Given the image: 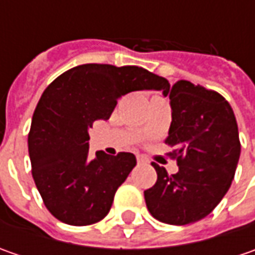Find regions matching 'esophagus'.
Masks as SVG:
<instances>
[{
  "label": "esophagus",
  "mask_w": 255,
  "mask_h": 255,
  "mask_svg": "<svg viewBox=\"0 0 255 255\" xmlns=\"http://www.w3.org/2000/svg\"><path fill=\"white\" fill-rule=\"evenodd\" d=\"M137 163H139V164H144V163H147V160H146V157H144V156L137 154Z\"/></svg>",
  "instance_id": "esophagus-1"
}]
</instances>
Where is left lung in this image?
I'll use <instances>...</instances> for the list:
<instances>
[{
  "label": "left lung",
  "instance_id": "obj_1",
  "mask_svg": "<svg viewBox=\"0 0 255 255\" xmlns=\"http://www.w3.org/2000/svg\"><path fill=\"white\" fill-rule=\"evenodd\" d=\"M167 93L171 123L164 143L173 147L169 156L179 171L167 174L153 163L157 180L144 190V200L156 220L184 226L209 216L230 189L241 144L234 112L220 93L189 81Z\"/></svg>",
  "mask_w": 255,
  "mask_h": 255
}]
</instances>
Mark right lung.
Here are the masks:
<instances>
[{"mask_svg": "<svg viewBox=\"0 0 255 255\" xmlns=\"http://www.w3.org/2000/svg\"><path fill=\"white\" fill-rule=\"evenodd\" d=\"M143 89L167 92L170 84L139 66L85 64L45 89L32 116L28 150L36 189L55 219L89 226L109 213L136 157L99 150L89 159V129L95 121L111 118L121 96Z\"/></svg>", "mask_w": 255, "mask_h": 255, "instance_id": "obj_1", "label": "right lung"}]
</instances>
